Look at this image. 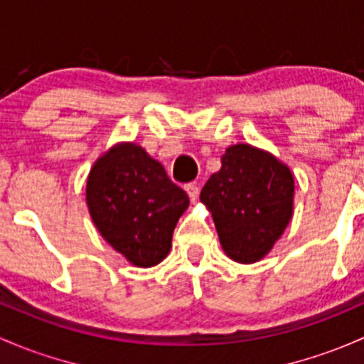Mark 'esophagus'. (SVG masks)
<instances>
[{
	"mask_svg": "<svg viewBox=\"0 0 364 364\" xmlns=\"http://www.w3.org/2000/svg\"><path fill=\"white\" fill-rule=\"evenodd\" d=\"M185 192L188 193L190 200L195 202L198 198V192H200V190H198V186L195 185V183H188V185H185Z\"/></svg>",
	"mask_w": 364,
	"mask_h": 364,
	"instance_id": "1",
	"label": "esophagus"
}]
</instances>
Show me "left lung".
Wrapping results in <instances>:
<instances>
[{
	"instance_id": "obj_1",
	"label": "left lung",
	"mask_w": 364,
	"mask_h": 364,
	"mask_svg": "<svg viewBox=\"0 0 364 364\" xmlns=\"http://www.w3.org/2000/svg\"><path fill=\"white\" fill-rule=\"evenodd\" d=\"M294 178L272 153L232 144L200 192L225 255L237 263L267 256L293 216Z\"/></svg>"
}]
</instances>
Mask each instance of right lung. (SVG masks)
Segmentation results:
<instances>
[{
  "mask_svg": "<svg viewBox=\"0 0 364 364\" xmlns=\"http://www.w3.org/2000/svg\"><path fill=\"white\" fill-rule=\"evenodd\" d=\"M85 200L102 239L141 269L169 255L172 232L190 204L162 164L136 143H117L95 160Z\"/></svg>",
  "mask_w": 364,
  "mask_h": 364,
  "instance_id": "obj_1",
  "label": "right lung"
}]
</instances>
